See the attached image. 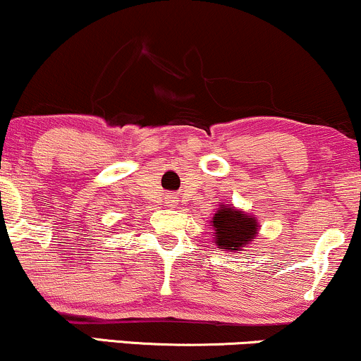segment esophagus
I'll list each match as a JSON object with an SVG mask.
<instances>
[{
  "mask_svg": "<svg viewBox=\"0 0 361 361\" xmlns=\"http://www.w3.org/2000/svg\"><path fill=\"white\" fill-rule=\"evenodd\" d=\"M169 199H171V201H169V202H173V199H176V197H169Z\"/></svg>",
  "mask_w": 361,
  "mask_h": 361,
  "instance_id": "1",
  "label": "esophagus"
}]
</instances>
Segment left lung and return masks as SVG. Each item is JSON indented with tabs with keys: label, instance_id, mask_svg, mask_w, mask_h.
<instances>
[{
	"label": "left lung",
	"instance_id": "1",
	"mask_svg": "<svg viewBox=\"0 0 361 361\" xmlns=\"http://www.w3.org/2000/svg\"><path fill=\"white\" fill-rule=\"evenodd\" d=\"M216 245L226 252H241L258 235V221L243 211L223 204L213 216Z\"/></svg>",
	"mask_w": 361,
	"mask_h": 361
}]
</instances>
